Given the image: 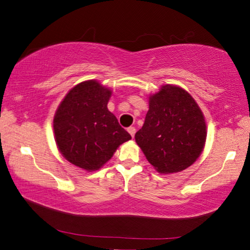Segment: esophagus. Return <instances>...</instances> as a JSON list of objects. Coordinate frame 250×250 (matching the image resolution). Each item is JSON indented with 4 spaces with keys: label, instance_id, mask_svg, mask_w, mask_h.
Wrapping results in <instances>:
<instances>
[{
    "label": "esophagus",
    "instance_id": "esophagus-1",
    "mask_svg": "<svg viewBox=\"0 0 250 250\" xmlns=\"http://www.w3.org/2000/svg\"><path fill=\"white\" fill-rule=\"evenodd\" d=\"M127 132L130 134V136L134 137L135 133H136V128H135L134 126H130V127H128V128H127Z\"/></svg>",
    "mask_w": 250,
    "mask_h": 250
}]
</instances>
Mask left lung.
I'll list each match as a JSON object with an SVG mask.
<instances>
[{
    "label": "left lung",
    "mask_w": 250,
    "mask_h": 250,
    "mask_svg": "<svg viewBox=\"0 0 250 250\" xmlns=\"http://www.w3.org/2000/svg\"><path fill=\"white\" fill-rule=\"evenodd\" d=\"M135 139L157 171L179 172L203 151L207 124L199 105L186 90L166 84L150 95L145 123Z\"/></svg>",
    "instance_id": "8db88e82"
}]
</instances>
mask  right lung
<instances>
[{"instance_id":"obj_1","label":"right lung","mask_w":250,"mask_h":250,"mask_svg":"<svg viewBox=\"0 0 250 250\" xmlns=\"http://www.w3.org/2000/svg\"><path fill=\"white\" fill-rule=\"evenodd\" d=\"M112 91L95 80L68 92L54 117L55 141L65 159L86 171L98 170L132 136L107 109Z\"/></svg>"}]
</instances>
